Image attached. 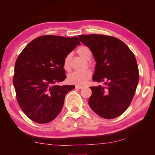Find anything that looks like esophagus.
<instances>
[{"mask_svg":"<svg viewBox=\"0 0 155 155\" xmlns=\"http://www.w3.org/2000/svg\"><path fill=\"white\" fill-rule=\"evenodd\" d=\"M83 86H80V85H76V88H78V89H81L83 88Z\"/></svg>","mask_w":155,"mask_h":155,"instance_id":"esophagus-1","label":"esophagus"}]
</instances>
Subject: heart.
Returning <instances> with one entry per match:
<instances>
[{
	"label": "heart",
	"instance_id": "obj_1",
	"mask_svg": "<svg viewBox=\"0 0 155 155\" xmlns=\"http://www.w3.org/2000/svg\"><path fill=\"white\" fill-rule=\"evenodd\" d=\"M78 54L85 60H89L92 57L91 50L86 46H81L77 50ZM70 59L71 54H67L63 61V68L67 71L70 69ZM92 72L89 70H85L83 71H75L68 76V81L72 84H76L79 85H83L91 78Z\"/></svg>",
	"mask_w": 155,
	"mask_h": 155
}]
</instances>
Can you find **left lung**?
Here are the masks:
<instances>
[{
	"instance_id": "left-lung-1",
	"label": "left lung",
	"mask_w": 155,
	"mask_h": 155,
	"mask_svg": "<svg viewBox=\"0 0 155 155\" xmlns=\"http://www.w3.org/2000/svg\"><path fill=\"white\" fill-rule=\"evenodd\" d=\"M92 51L96 61L93 80L104 86L91 87L88 104L101 118L113 119L122 114L135 94L138 67L134 54L123 41L98 34L79 35Z\"/></svg>"
}]
</instances>
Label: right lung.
<instances>
[{
	"label": "right lung",
	"instance_id": "obj_1",
	"mask_svg": "<svg viewBox=\"0 0 155 155\" xmlns=\"http://www.w3.org/2000/svg\"><path fill=\"white\" fill-rule=\"evenodd\" d=\"M78 45V37L43 35L26 45L18 56L13 79L17 100L34 122L54 120L62 110L65 96L75 88L55 84L66 79L64 59Z\"/></svg>",
	"mask_w": 155,
	"mask_h": 155
}]
</instances>
